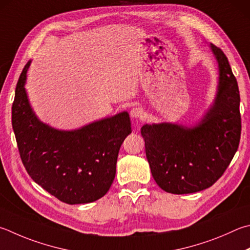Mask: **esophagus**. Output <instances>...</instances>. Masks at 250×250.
I'll return each instance as SVG.
<instances>
[{"instance_id": "34e87169", "label": "esophagus", "mask_w": 250, "mask_h": 250, "mask_svg": "<svg viewBox=\"0 0 250 250\" xmlns=\"http://www.w3.org/2000/svg\"><path fill=\"white\" fill-rule=\"evenodd\" d=\"M143 109L141 107H134L131 109L130 111V116L131 118H133V119H139V118H142L143 117Z\"/></svg>"}]
</instances>
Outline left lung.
<instances>
[{
  "mask_svg": "<svg viewBox=\"0 0 250 250\" xmlns=\"http://www.w3.org/2000/svg\"><path fill=\"white\" fill-rule=\"evenodd\" d=\"M219 76L215 97L194 125L145 124L141 135L156 184L166 192L201 191L228 168L240 139L239 90L228 58L210 43Z\"/></svg>",
  "mask_w": 250,
  "mask_h": 250,
  "instance_id": "left-lung-1",
  "label": "left lung"
}]
</instances>
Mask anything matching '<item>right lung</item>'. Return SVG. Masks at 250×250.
<instances>
[{
  "mask_svg": "<svg viewBox=\"0 0 250 250\" xmlns=\"http://www.w3.org/2000/svg\"><path fill=\"white\" fill-rule=\"evenodd\" d=\"M31 60L17 82L12 125L22 164L36 184L69 204L105 196L116 176L118 153L131 133L129 113L90 122L74 130L44 124L30 105L25 84Z\"/></svg>",
  "mask_w": 250,
  "mask_h": 250,
  "instance_id": "right-lung-1",
  "label": "right lung"
}]
</instances>
